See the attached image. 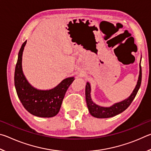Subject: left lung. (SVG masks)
Returning <instances> with one entry per match:
<instances>
[{
	"mask_svg": "<svg viewBox=\"0 0 151 151\" xmlns=\"http://www.w3.org/2000/svg\"><path fill=\"white\" fill-rule=\"evenodd\" d=\"M142 80V70L141 66L140 63V74L139 76V80L137 82V85L136 87L134 89L133 92L129 98L125 99L124 101L120 102V103L114 104L111 107H103L94 104L91 100V85L88 83H86V88H85V94H86V101L87 104L89 112H90L92 116L96 118H110L117 114L121 113L122 112L125 111L130 104L132 103V101L136 96L138 93V91L140 86Z\"/></svg>",
	"mask_w": 151,
	"mask_h": 151,
	"instance_id": "left-lung-1",
	"label": "left lung"
}]
</instances>
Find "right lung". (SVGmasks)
I'll return each instance as SVG.
<instances>
[{"label":"right lung","instance_id":"right-lung-1","mask_svg":"<svg viewBox=\"0 0 151 151\" xmlns=\"http://www.w3.org/2000/svg\"><path fill=\"white\" fill-rule=\"evenodd\" d=\"M27 41L19 50L14 72V86L17 95L22 105L33 115L49 118L55 116L60 111L63 100L74 77L64 79L55 88L48 91L36 89L30 85L22 70V56Z\"/></svg>","mask_w":151,"mask_h":151}]
</instances>
